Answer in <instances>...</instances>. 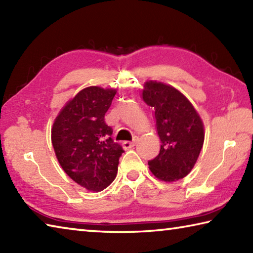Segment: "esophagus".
<instances>
[{
    "mask_svg": "<svg viewBox=\"0 0 253 253\" xmlns=\"http://www.w3.org/2000/svg\"><path fill=\"white\" fill-rule=\"evenodd\" d=\"M136 144V140H134V142H124L123 143V147L124 149H130L131 147H134Z\"/></svg>",
    "mask_w": 253,
    "mask_h": 253,
    "instance_id": "esophagus-1",
    "label": "esophagus"
}]
</instances>
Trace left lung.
Wrapping results in <instances>:
<instances>
[{
	"label": "left lung",
	"instance_id": "8db88e82",
	"mask_svg": "<svg viewBox=\"0 0 253 253\" xmlns=\"http://www.w3.org/2000/svg\"><path fill=\"white\" fill-rule=\"evenodd\" d=\"M143 99L153 107L160 154L148 161L151 172L164 182L185 177L195 165L204 142V128L199 114L187 98L172 85L147 81Z\"/></svg>",
	"mask_w": 253,
	"mask_h": 253
}]
</instances>
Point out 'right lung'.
Here are the masks:
<instances>
[{"mask_svg":"<svg viewBox=\"0 0 253 253\" xmlns=\"http://www.w3.org/2000/svg\"><path fill=\"white\" fill-rule=\"evenodd\" d=\"M116 90L84 88L67 102L53 123L51 140L68 176L88 191L99 192L117 175L123 147L111 138L105 123Z\"/></svg>","mask_w":253,"mask_h":253,"instance_id":"obj_1","label":"right lung"}]
</instances>
